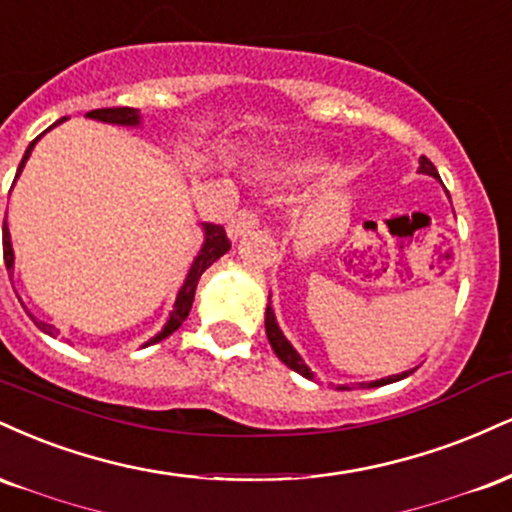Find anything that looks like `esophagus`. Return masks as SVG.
Listing matches in <instances>:
<instances>
[{
    "label": "esophagus",
    "mask_w": 512,
    "mask_h": 512,
    "mask_svg": "<svg viewBox=\"0 0 512 512\" xmlns=\"http://www.w3.org/2000/svg\"><path fill=\"white\" fill-rule=\"evenodd\" d=\"M254 227H258V215L256 210L251 208H239L237 213L232 215V220L227 222V234H230L232 239H239L244 237L246 232H251Z\"/></svg>",
    "instance_id": "obj_1"
}]
</instances>
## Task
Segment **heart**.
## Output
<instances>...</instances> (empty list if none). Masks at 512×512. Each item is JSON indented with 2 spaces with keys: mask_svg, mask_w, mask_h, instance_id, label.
Wrapping results in <instances>:
<instances>
[{
  "mask_svg": "<svg viewBox=\"0 0 512 512\" xmlns=\"http://www.w3.org/2000/svg\"><path fill=\"white\" fill-rule=\"evenodd\" d=\"M297 170H304V167H297Z\"/></svg>",
  "mask_w": 512,
  "mask_h": 512,
  "instance_id": "heart-1",
  "label": "heart"
}]
</instances>
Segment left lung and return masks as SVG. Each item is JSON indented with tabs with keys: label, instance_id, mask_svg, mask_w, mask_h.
<instances>
[{
	"label": "left lung",
	"instance_id": "left-lung-1",
	"mask_svg": "<svg viewBox=\"0 0 512 512\" xmlns=\"http://www.w3.org/2000/svg\"><path fill=\"white\" fill-rule=\"evenodd\" d=\"M419 172L431 174V177H434V179H441V177H438L434 162L426 158V155H422V158H419ZM266 335H268L270 347H273V352L278 354V359H280L282 364H287L292 371H297V374H302L304 378H311V381H314V374H311V371H309V366L302 362V357H299L297 350H294L290 342H287L285 335H282V330L278 328V321H275V314H273V309H270V304H268V309H266ZM410 374H412V371H410ZM410 374H407V371H405V374H400V376L381 378V381L369 383V388L386 386V383H395V381H400V378H405V376H410Z\"/></svg>",
	"mask_w": 512,
	"mask_h": 512
}]
</instances>
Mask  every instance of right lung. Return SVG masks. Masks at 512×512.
<instances>
[{"mask_svg":"<svg viewBox=\"0 0 512 512\" xmlns=\"http://www.w3.org/2000/svg\"><path fill=\"white\" fill-rule=\"evenodd\" d=\"M86 117L100 119V122H110V124H124V126H136L138 122H141V117H138V110H134V107H102V110L88 112ZM59 122H62V119H59ZM52 126H50V129H52ZM38 138H35V141H38ZM35 141H30L26 155H23L21 165H18L16 177H18V174H21L23 165H26V160H28L30 150H33V146H35ZM203 230H206V242H203L201 254L196 256L194 266H191L189 275H186V280H184V285H182V290H179V294H177V302H174L170 321H167V326L162 328V333L155 335V338L150 340V342H146V345H153V342L165 340L167 335H172L174 330L182 326V323L186 321V316H189L191 304H194L196 285H198V280H201L203 270L213 266V263L218 261L222 254H227V251H230L232 242H230V239H227L225 227H222V225H203ZM2 244H4V263H6V268L11 270V268H14V249H11V237H9V227H6V222H4V227H2ZM35 326H38L40 330H45V333H50V335L57 333V330H54V326H50V323L35 321Z\"/></svg>","mask_w":512,"mask_h":512,"instance_id":"obj_1","label":"right lung"}]
</instances>
